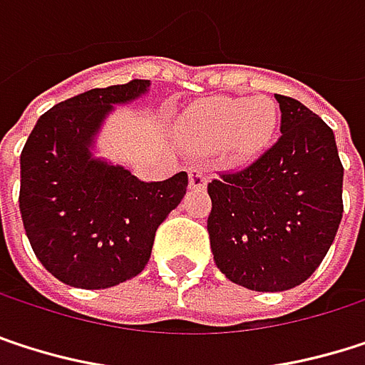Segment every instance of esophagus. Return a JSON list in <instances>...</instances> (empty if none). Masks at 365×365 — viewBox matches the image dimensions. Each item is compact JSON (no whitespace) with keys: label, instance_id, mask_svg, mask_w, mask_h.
I'll list each match as a JSON object with an SVG mask.
<instances>
[{"label":"esophagus","instance_id":"obj_1","mask_svg":"<svg viewBox=\"0 0 365 365\" xmlns=\"http://www.w3.org/2000/svg\"><path fill=\"white\" fill-rule=\"evenodd\" d=\"M208 182V174L202 165H191L189 168V187L191 189H204Z\"/></svg>","mask_w":365,"mask_h":365}]
</instances>
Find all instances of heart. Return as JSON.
<instances>
[{
  "mask_svg": "<svg viewBox=\"0 0 365 365\" xmlns=\"http://www.w3.org/2000/svg\"><path fill=\"white\" fill-rule=\"evenodd\" d=\"M278 112L270 99H208L182 120V138L193 148H225L236 161L259 155L276 133Z\"/></svg>",
  "mask_w": 365,
  "mask_h": 365,
  "instance_id": "b5f03b06",
  "label": "heart"
}]
</instances>
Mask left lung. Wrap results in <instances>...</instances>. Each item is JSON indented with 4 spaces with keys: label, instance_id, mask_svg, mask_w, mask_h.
<instances>
[{
    "label": "left lung",
    "instance_id": "1",
    "mask_svg": "<svg viewBox=\"0 0 365 365\" xmlns=\"http://www.w3.org/2000/svg\"><path fill=\"white\" fill-rule=\"evenodd\" d=\"M280 106V138L238 172L208 182L215 264L253 291L302 284L327 255L342 219V176L334 131L293 97Z\"/></svg>",
    "mask_w": 365,
    "mask_h": 365
}]
</instances>
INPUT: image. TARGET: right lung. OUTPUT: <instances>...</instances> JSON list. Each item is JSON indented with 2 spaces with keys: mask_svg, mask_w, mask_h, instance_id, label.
<instances>
[{
  "mask_svg": "<svg viewBox=\"0 0 365 365\" xmlns=\"http://www.w3.org/2000/svg\"><path fill=\"white\" fill-rule=\"evenodd\" d=\"M148 87L129 81L70 97L38 118L23 146L19 206L29 245L70 287L108 289L142 272L157 227L187 193V172L144 182L91 155L112 106Z\"/></svg>",
  "mask_w": 365,
  "mask_h": 365,
  "instance_id": "right-lung-1",
  "label": "right lung"
}]
</instances>
